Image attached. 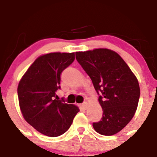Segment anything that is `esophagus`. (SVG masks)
Here are the masks:
<instances>
[{
    "mask_svg": "<svg viewBox=\"0 0 157 157\" xmlns=\"http://www.w3.org/2000/svg\"><path fill=\"white\" fill-rule=\"evenodd\" d=\"M80 106H81V108L84 109H86L87 108V103L86 102V101H84V102H83L81 105H80Z\"/></svg>",
    "mask_w": 157,
    "mask_h": 157,
    "instance_id": "obj_1",
    "label": "esophagus"
}]
</instances>
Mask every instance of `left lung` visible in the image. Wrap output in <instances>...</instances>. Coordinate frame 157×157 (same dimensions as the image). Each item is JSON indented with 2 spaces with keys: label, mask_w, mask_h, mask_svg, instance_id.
<instances>
[{
  "label": "left lung",
  "mask_w": 157,
  "mask_h": 157,
  "mask_svg": "<svg viewBox=\"0 0 157 157\" xmlns=\"http://www.w3.org/2000/svg\"><path fill=\"white\" fill-rule=\"evenodd\" d=\"M76 59L90 77L102 108V117L93 123L96 132L113 135L133 118L140 97L139 84L117 52L106 48L76 52Z\"/></svg>",
  "instance_id": "obj_1"
}]
</instances>
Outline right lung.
Masks as SVG:
<instances>
[{"instance_id": "right-lung-1", "label": "right lung", "mask_w": 157, "mask_h": 157, "mask_svg": "<svg viewBox=\"0 0 157 157\" xmlns=\"http://www.w3.org/2000/svg\"><path fill=\"white\" fill-rule=\"evenodd\" d=\"M74 59V52L44 55L35 60L19 81L18 97L24 119L46 136L64 134L79 112L76 105L56 99V94L60 89L61 73Z\"/></svg>"}]
</instances>
